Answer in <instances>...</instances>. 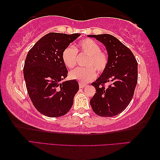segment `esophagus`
<instances>
[{"label":"esophagus","instance_id":"obj_1","mask_svg":"<svg viewBox=\"0 0 160 160\" xmlns=\"http://www.w3.org/2000/svg\"><path fill=\"white\" fill-rule=\"evenodd\" d=\"M87 85L85 84V83H79V87L81 88H82L83 87H85V86H86Z\"/></svg>","mask_w":160,"mask_h":160}]
</instances>
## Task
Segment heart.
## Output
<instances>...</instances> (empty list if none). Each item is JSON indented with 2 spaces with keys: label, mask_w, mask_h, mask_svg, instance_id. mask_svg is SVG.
Masks as SVG:
<instances>
[{
  "label": "heart",
  "mask_w": 160,
  "mask_h": 160,
  "mask_svg": "<svg viewBox=\"0 0 160 160\" xmlns=\"http://www.w3.org/2000/svg\"><path fill=\"white\" fill-rule=\"evenodd\" d=\"M87 54L85 61L86 67L77 68L69 73L72 79L86 83L93 80L98 73L106 70L108 64L109 57L106 52L101 50V46L91 39L86 38L79 41L76 49L68 46L62 52V58L65 66L72 69L77 65V54Z\"/></svg>",
  "instance_id": "1"
}]
</instances>
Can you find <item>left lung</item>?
Instances as JSON below:
<instances>
[{
    "mask_svg": "<svg viewBox=\"0 0 160 160\" xmlns=\"http://www.w3.org/2000/svg\"><path fill=\"white\" fill-rule=\"evenodd\" d=\"M106 46L109 62L106 70L91 83L96 93L90 104L99 116L112 117L127 108L134 95L138 82V62L130 49L108 34L89 35ZM110 82L108 88L104 83Z\"/></svg>",
    "mask_w": 160,
    "mask_h": 160,
    "instance_id": "8db88e82",
    "label": "left lung"
}]
</instances>
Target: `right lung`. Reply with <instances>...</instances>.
I'll use <instances>...</instances> for the list:
<instances>
[{
    "label": "right lung",
    "instance_id": "add662e5",
    "mask_svg": "<svg viewBox=\"0 0 160 160\" xmlns=\"http://www.w3.org/2000/svg\"><path fill=\"white\" fill-rule=\"evenodd\" d=\"M80 35L48 33L27 54L23 68L26 88L34 106L44 116L60 117L72 108L79 86L76 80L60 83L68 74L62 54Z\"/></svg>",
    "mask_w": 160,
    "mask_h": 160
}]
</instances>
